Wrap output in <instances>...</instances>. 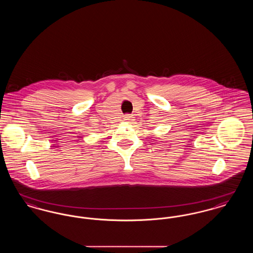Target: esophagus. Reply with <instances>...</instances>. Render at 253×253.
Segmentation results:
<instances>
[{"instance_id": "esophagus-1", "label": "esophagus", "mask_w": 253, "mask_h": 253, "mask_svg": "<svg viewBox=\"0 0 253 253\" xmlns=\"http://www.w3.org/2000/svg\"><path fill=\"white\" fill-rule=\"evenodd\" d=\"M133 120V117L132 115H125L124 116V121H132Z\"/></svg>"}]
</instances>
